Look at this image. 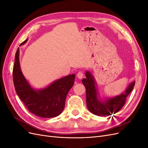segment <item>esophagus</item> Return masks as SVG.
<instances>
[{"instance_id": "obj_1", "label": "esophagus", "mask_w": 148, "mask_h": 148, "mask_svg": "<svg viewBox=\"0 0 148 148\" xmlns=\"http://www.w3.org/2000/svg\"><path fill=\"white\" fill-rule=\"evenodd\" d=\"M83 76H84L83 73L82 72V71H79V72H78L77 73V77L79 79H82L83 77Z\"/></svg>"}]
</instances>
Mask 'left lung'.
<instances>
[{
	"mask_svg": "<svg viewBox=\"0 0 148 148\" xmlns=\"http://www.w3.org/2000/svg\"><path fill=\"white\" fill-rule=\"evenodd\" d=\"M85 75L86 78L82 79V83L86 90L88 109L92 114L98 116L112 115L119 112L124 106L127 96L131 93L135 84V81H133L121 95L101 99L99 97V91L94 76L89 71L85 72Z\"/></svg>",
	"mask_w": 148,
	"mask_h": 148,
	"instance_id": "1",
	"label": "left lung"
}]
</instances>
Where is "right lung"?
<instances>
[{"mask_svg": "<svg viewBox=\"0 0 148 148\" xmlns=\"http://www.w3.org/2000/svg\"><path fill=\"white\" fill-rule=\"evenodd\" d=\"M28 39L21 44L23 45ZM19 48L15 53L13 69V79L15 91L26 108L32 114L44 118H52L63 111L67 94L73 86L75 74L67 75L42 89H36L31 86L25 78L20 68Z\"/></svg>", "mask_w": 148, "mask_h": 148, "instance_id": "add662e5", "label": "right lung"}]
</instances>
